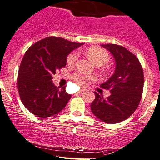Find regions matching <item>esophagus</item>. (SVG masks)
Wrapping results in <instances>:
<instances>
[{"label":"esophagus","instance_id":"esophagus-1","mask_svg":"<svg viewBox=\"0 0 160 160\" xmlns=\"http://www.w3.org/2000/svg\"><path fill=\"white\" fill-rule=\"evenodd\" d=\"M85 92V89H83V88H82V89H80L79 91L78 92V93H82V92Z\"/></svg>","mask_w":160,"mask_h":160}]
</instances>
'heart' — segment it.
I'll return each mask as SVG.
<instances>
[{
    "label": "heart",
    "mask_w": 160,
    "mask_h": 160,
    "mask_svg": "<svg viewBox=\"0 0 160 160\" xmlns=\"http://www.w3.org/2000/svg\"><path fill=\"white\" fill-rule=\"evenodd\" d=\"M87 55L88 58L92 62L96 65V64H102L104 65L108 61L109 58V55H108V52L104 50L103 48H101L99 47H91L88 49L87 51ZM78 59V52H72L67 58V63L68 65H74L75 62ZM92 76H88V75H82L80 74H75L73 75V79L75 81L78 85H84L86 82V81L92 79Z\"/></svg>",
    "instance_id": "obj_1"
}]
</instances>
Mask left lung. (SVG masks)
Returning a JSON list of instances; mask_svg holds the SVG:
<instances>
[{
	"label": "left lung",
	"mask_w": 160,
	"mask_h": 160,
	"mask_svg": "<svg viewBox=\"0 0 160 160\" xmlns=\"http://www.w3.org/2000/svg\"><path fill=\"white\" fill-rule=\"evenodd\" d=\"M115 60V71L101 85L110 89L106 99L95 92V98L91 104L94 115L109 124L122 122L136 111L142 95L144 75L139 59L122 46L114 44H102Z\"/></svg>",
	"instance_id": "8db88e82"
}]
</instances>
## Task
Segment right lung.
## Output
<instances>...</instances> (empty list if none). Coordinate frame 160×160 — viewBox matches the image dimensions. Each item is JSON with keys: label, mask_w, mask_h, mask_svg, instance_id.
<instances>
[{"label": "right lung", "mask_w": 160, "mask_h": 160, "mask_svg": "<svg viewBox=\"0 0 160 160\" xmlns=\"http://www.w3.org/2000/svg\"><path fill=\"white\" fill-rule=\"evenodd\" d=\"M85 43L48 37L36 42L24 54L18 71V88L23 105L32 114L48 118L65 107L72 95L52 82L56 70L66 65L67 57Z\"/></svg>", "instance_id": "1"}]
</instances>
